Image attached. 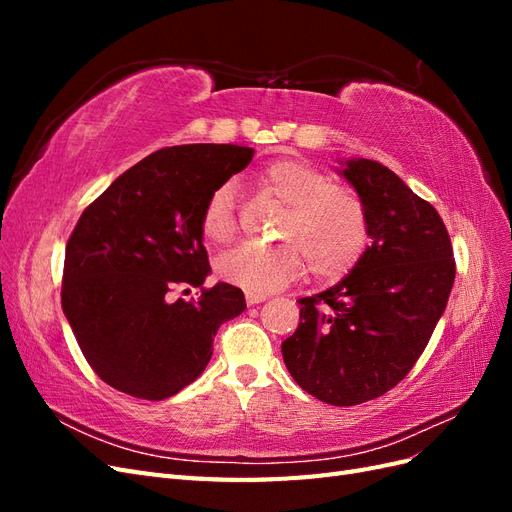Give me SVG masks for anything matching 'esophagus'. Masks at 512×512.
Listing matches in <instances>:
<instances>
[{"instance_id":"1","label":"esophagus","mask_w":512,"mask_h":512,"mask_svg":"<svg viewBox=\"0 0 512 512\" xmlns=\"http://www.w3.org/2000/svg\"><path fill=\"white\" fill-rule=\"evenodd\" d=\"M269 297L265 292H254V290H245V301H247V305H258V303H262V301H267Z\"/></svg>"}]
</instances>
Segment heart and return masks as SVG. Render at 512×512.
I'll return each instance as SVG.
<instances>
[{
  "label": "heart",
  "instance_id": "b5f03b06",
  "mask_svg": "<svg viewBox=\"0 0 512 512\" xmlns=\"http://www.w3.org/2000/svg\"><path fill=\"white\" fill-rule=\"evenodd\" d=\"M262 185L288 207L280 226V239L288 243L237 247L220 262L222 280L245 290L271 292L299 277L305 262L318 280H335L361 260L369 222L363 200L350 188L329 183L322 170L297 160L271 164L262 173ZM200 228L215 243L235 235L237 196L230 181L207 196Z\"/></svg>",
  "mask_w": 512,
  "mask_h": 512
}]
</instances>
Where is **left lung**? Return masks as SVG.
I'll return each mask as SVG.
<instances>
[{"instance_id":"1","label":"left lung","mask_w":512,"mask_h":512,"mask_svg":"<svg viewBox=\"0 0 512 512\" xmlns=\"http://www.w3.org/2000/svg\"><path fill=\"white\" fill-rule=\"evenodd\" d=\"M342 173L363 200L371 245L342 282L299 299L282 354L303 391L356 406L410 374L446 307L455 258L440 213L391 168L361 158Z\"/></svg>"}]
</instances>
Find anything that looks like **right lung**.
I'll return each mask as SVG.
<instances>
[{"label":"right lung","instance_id":"add662e5","mask_svg":"<svg viewBox=\"0 0 512 512\" xmlns=\"http://www.w3.org/2000/svg\"><path fill=\"white\" fill-rule=\"evenodd\" d=\"M239 145H177L134 164L91 203L66 245L61 307L91 369L113 389L160 401L194 382L220 324L245 309L211 271L200 213L252 162ZM200 287L198 302L169 301ZM188 292V290H183Z\"/></svg>","mask_w":512,"mask_h":512}]
</instances>
